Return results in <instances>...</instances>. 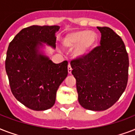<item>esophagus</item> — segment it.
<instances>
[{
    "instance_id": "34e87169",
    "label": "esophagus",
    "mask_w": 135,
    "mask_h": 135,
    "mask_svg": "<svg viewBox=\"0 0 135 135\" xmlns=\"http://www.w3.org/2000/svg\"><path fill=\"white\" fill-rule=\"evenodd\" d=\"M71 71L72 69L71 66V64H69V65H68V73H69V74H71Z\"/></svg>"
}]
</instances>
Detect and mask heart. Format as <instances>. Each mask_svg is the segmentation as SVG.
I'll list each match as a JSON object with an SVG mask.
<instances>
[{"label":"heart","instance_id":"b5f03b06","mask_svg":"<svg viewBox=\"0 0 135 135\" xmlns=\"http://www.w3.org/2000/svg\"><path fill=\"white\" fill-rule=\"evenodd\" d=\"M97 37L95 33L88 31H78L68 33L63 39L64 46L67 48L76 47L74 51L75 57H82L95 45Z\"/></svg>","mask_w":135,"mask_h":135}]
</instances>
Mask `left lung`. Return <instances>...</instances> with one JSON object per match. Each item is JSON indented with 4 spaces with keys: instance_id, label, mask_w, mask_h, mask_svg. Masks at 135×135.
I'll return each instance as SVG.
<instances>
[{
    "instance_id": "1",
    "label": "left lung",
    "mask_w": 135,
    "mask_h": 135,
    "mask_svg": "<svg viewBox=\"0 0 135 135\" xmlns=\"http://www.w3.org/2000/svg\"><path fill=\"white\" fill-rule=\"evenodd\" d=\"M100 45L71 62L78 102L83 108L104 111L112 107L128 84L129 58L121 38L111 28L97 26Z\"/></svg>"
}]
</instances>
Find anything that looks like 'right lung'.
Segmentation results:
<instances>
[{"label":"right lung","instance_id":"1","mask_svg":"<svg viewBox=\"0 0 135 135\" xmlns=\"http://www.w3.org/2000/svg\"><path fill=\"white\" fill-rule=\"evenodd\" d=\"M59 26L23 28L9 43L5 70L10 89L28 109L44 111L55 104L57 90L68 75V61L55 64L40 53L42 43L55 47Z\"/></svg>","mask_w":135,"mask_h":135}]
</instances>
